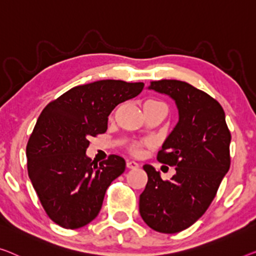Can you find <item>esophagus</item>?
<instances>
[{
    "label": "esophagus",
    "mask_w": 256,
    "mask_h": 256,
    "mask_svg": "<svg viewBox=\"0 0 256 256\" xmlns=\"http://www.w3.org/2000/svg\"><path fill=\"white\" fill-rule=\"evenodd\" d=\"M139 166V164L134 161H128L126 162V168L128 169H136Z\"/></svg>",
    "instance_id": "esophagus-1"
}]
</instances>
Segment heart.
<instances>
[{
	"mask_svg": "<svg viewBox=\"0 0 256 256\" xmlns=\"http://www.w3.org/2000/svg\"><path fill=\"white\" fill-rule=\"evenodd\" d=\"M144 106H166L163 104H161V102H158V101H148L146 104ZM140 147L141 144H138V142H133L130 144V150H131V152H133V154H138V152H140Z\"/></svg>",
	"mask_w": 256,
	"mask_h": 256,
	"instance_id": "b5f03b06",
	"label": "heart"
}]
</instances>
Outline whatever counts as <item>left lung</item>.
<instances>
[{
  "mask_svg": "<svg viewBox=\"0 0 256 256\" xmlns=\"http://www.w3.org/2000/svg\"><path fill=\"white\" fill-rule=\"evenodd\" d=\"M148 90L177 106L179 120L158 155L161 163L176 166V174L162 180L154 166H144L148 182L139 212L152 230L176 234L196 223L215 198L230 169L231 134L222 106L204 92L166 79L152 82Z\"/></svg>",
  "mask_w": 256,
  "mask_h": 256,
  "instance_id": "8db88e82",
  "label": "left lung"
}]
</instances>
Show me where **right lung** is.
Returning <instances> with one entry per match:
<instances>
[{"mask_svg": "<svg viewBox=\"0 0 256 256\" xmlns=\"http://www.w3.org/2000/svg\"><path fill=\"white\" fill-rule=\"evenodd\" d=\"M142 88L144 82L98 80L66 92L40 114L26 147L28 177L60 226L82 228L98 215L106 188L126 163L118 155L92 162L88 139L104 133L110 112Z\"/></svg>", "mask_w": 256, "mask_h": 256, "instance_id": "1", "label": "right lung"}]
</instances>
